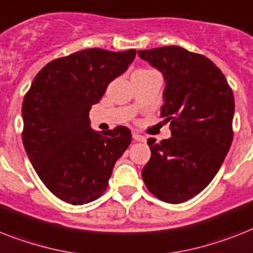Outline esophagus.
I'll return each instance as SVG.
<instances>
[{
	"instance_id": "34e87169",
	"label": "esophagus",
	"mask_w": 253,
	"mask_h": 253,
	"mask_svg": "<svg viewBox=\"0 0 253 253\" xmlns=\"http://www.w3.org/2000/svg\"><path fill=\"white\" fill-rule=\"evenodd\" d=\"M132 137L136 141H145V136H143V135H140V133H137V132H133Z\"/></svg>"
}]
</instances>
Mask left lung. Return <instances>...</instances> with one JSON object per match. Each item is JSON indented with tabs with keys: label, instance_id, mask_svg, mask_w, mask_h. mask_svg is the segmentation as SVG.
<instances>
[{
	"label": "left lung",
	"instance_id": "obj_1",
	"mask_svg": "<svg viewBox=\"0 0 253 253\" xmlns=\"http://www.w3.org/2000/svg\"><path fill=\"white\" fill-rule=\"evenodd\" d=\"M165 79L161 117L171 137L148 139L152 156L141 170L160 200L179 204L208 186L233 141L234 94L222 71L205 55L180 46L139 50Z\"/></svg>",
	"mask_w": 253,
	"mask_h": 253
}]
</instances>
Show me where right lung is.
<instances>
[{
	"label": "right lung",
	"instance_id": "add662e5",
	"mask_svg": "<svg viewBox=\"0 0 253 253\" xmlns=\"http://www.w3.org/2000/svg\"><path fill=\"white\" fill-rule=\"evenodd\" d=\"M136 50L91 48L57 58L35 77L22 105L23 145L41 182L69 204L82 205L105 192L131 131L91 128L89 110L112 80L122 75Z\"/></svg>",
	"mask_w": 253,
	"mask_h": 253
}]
</instances>
